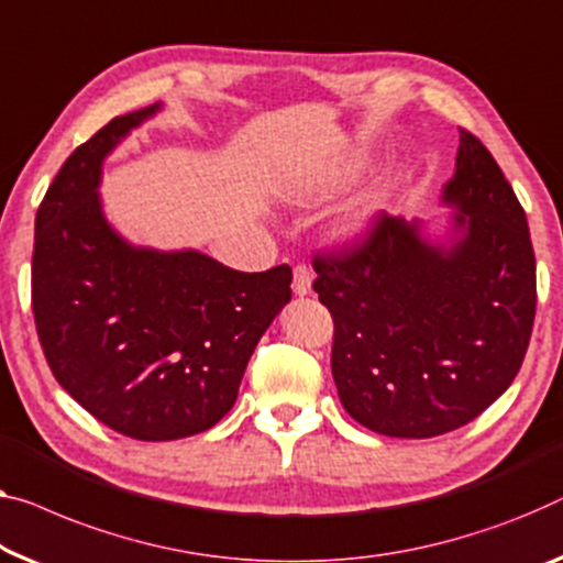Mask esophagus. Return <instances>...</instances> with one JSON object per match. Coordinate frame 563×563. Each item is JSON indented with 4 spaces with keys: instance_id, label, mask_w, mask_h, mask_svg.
Segmentation results:
<instances>
[{
    "instance_id": "34e87169",
    "label": "esophagus",
    "mask_w": 563,
    "mask_h": 563,
    "mask_svg": "<svg viewBox=\"0 0 563 563\" xmlns=\"http://www.w3.org/2000/svg\"><path fill=\"white\" fill-rule=\"evenodd\" d=\"M310 283H313V273H310V267L306 263H298L292 267V292H296V296H308Z\"/></svg>"
}]
</instances>
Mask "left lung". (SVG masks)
<instances>
[{
    "instance_id": "1",
    "label": "left lung",
    "mask_w": 563,
    "mask_h": 563,
    "mask_svg": "<svg viewBox=\"0 0 563 563\" xmlns=\"http://www.w3.org/2000/svg\"><path fill=\"white\" fill-rule=\"evenodd\" d=\"M452 247L379 212L362 240L313 255L331 310L341 405L389 438H438L485 412L516 379L536 316L526 212L483 141L460 129Z\"/></svg>"
}]
</instances>
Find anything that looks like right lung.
Instances as JSON below:
<instances>
[{
  "mask_svg": "<svg viewBox=\"0 0 563 563\" xmlns=\"http://www.w3.org/2000/svg\"><path fill=\"white\" fill-rule=\"evenodd\" d=\"M156 111L119 115L67 156L32 250V313L57 384L98 422L144 442L189 438L230 412L292 280L288 265L240 273L195 250L133 247L111 230L100 164Z\"/></svg>",
  "mask_w": 563,
  "mask_h": 563,
  "instance_id": "add662e5",
  "label": "right lung"
}]
</instances>
